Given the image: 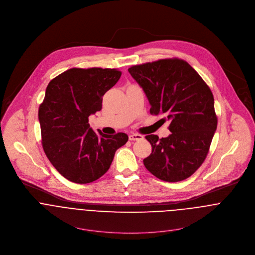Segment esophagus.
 <instances>
[{"mask_svg": "<svg viewBox=\"0 0 255 255\" xmlns=\"http://www.w3.org/2000/svg\"><path fill=\"white\" fill-rule=\"evenodd\" d=\"M129 140L131 141H139V140H142L143 139V136L141 134H136V133H133V134H129L128 136Z\"/></svg>", "mask_w": 255, "mask_h": 255, "instance_id": "1", "label": "esophagus"}]
</instances>
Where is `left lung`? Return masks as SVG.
I'll list each match as a JSON object with an SVG mask.
<instances>
[{
    "label": "left lung",
    "mask_w": 255,
    "mask_h": 255,
    "mask_svg": "<svg viewBox=\"0 0 255 255\" xmlns=\"http://www.w3.org/2000/svg\"><path fill=\"white\" fill-rule=\"evenodd\" d=\"M128 73L142 87L152 115L171 122L168 137L145 138L152 153L146 169L165 182L189 178L204 162L217 128L214 97L195 70L181 59H163L132 66Z\"/></svg>",
    "instance_id": "left-lung-1"
}]
</instances>
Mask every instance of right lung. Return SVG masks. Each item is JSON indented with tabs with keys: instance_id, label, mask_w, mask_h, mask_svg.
Returning <instances> with one entry per match:
<instances>
[{
	"instance_id": "1",
	"label": "right lung",
	"mask_w": 255,
	"mask_h": 255,
	"mask_svg": "<svg viewBox=\"0 0 255 255\" xmlns=\"http://www.w3.org/2000/svg\"><path fill=\"white\" fill-rule=\"evenodd\" d=\"M121 75L116 69L73 68L53 78L46 88L38 111L42 146L51 164L71 182L98 180L109 170L117 149L128 140L124 132L96 133L88 124Z\"/></svg>"
}]
</instances>
